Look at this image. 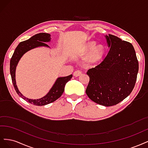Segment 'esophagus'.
I'll return each mask as SVG.
<instances>
[{
    "label": "esophagus",
    "mask_w": 148,
    "mask_h": 148,
    "mask_svg": "<svg viewBox=\"0 0 148 148\" xmlns=\"http://www.w3.org/2000/svg\"><path fill=\"white\" fill-rule=\"evenodd\" d=\"M82 71L81 70H76L74 71L73 73V75L75 76V77H78V76H79L80 75H82Z\"/></svg>",
    "instance_id": "obj_1"
}]
</instances>
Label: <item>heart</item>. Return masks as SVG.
<instances>
[{
    "label": "heart",
    "instance_id": "b5f03b06",
    "mask_svg": "<svg viewBox=\"0 0 148 148\" xmlns=\"http://www.w3.org/2000/svg\"><path fill=\"white\" fill-rule=\"evenodd\" d=\"M96 43L95 42H89L86 46V51L88 53L86 57V61L88 64H95L99 61L104 53V48L102 46L99 45L95 47Z\"/></svg>",
    "mask_w": 148,
    "mask_h": 148
}]
</instances>
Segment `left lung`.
<instances>
[{"mask_svg":"<svg viewBox=\"0 0 148 148\" xmlns=\"http://www.w3.org/2000/svg\"><path fill=\"white\" fill-rule=\"evenodd\" d=\"M110 50L100 64L88 70L86 93L92 101L104 106L119 104L135 87L139 65L131 43L112 34L106 36Z\"/></svg>","mask_w":148,"mask_h":148,"instance_id":"left-lung-1","label":"left lung"}]
</instances>
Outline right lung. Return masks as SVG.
<instances>
[{
  "label": "right lung",
  "mask_w": 148,
  "mask_h": 148,
  "mask_svg": "<svg viewBox=\"0 0 148 148\" xmlns=\"http://www.w3.org/2000/svg\"><path fill=\"white\" fill-rule=\"evenodd\" d=\"M51 39V34L48 33H41L35 34L29 39L26 40V41L21 42L16 47L10 62V71L12 80L16 93L22 99L29 102L30 104L35 106H45L48 104H50L51 102H54L57 99H59L64 91V88L66 83L72 78V75H70L65 77L58 78L47 95L45 96L38 99H28V98L25 97L19 91L16 84L15 70L16 65L18 63L21 57L23 56L24 53L32 49L40 46L49 47L45 42L50 41Z\"/></svg>",
  "instance_id": "right-lung-1"
}]
</instances>
